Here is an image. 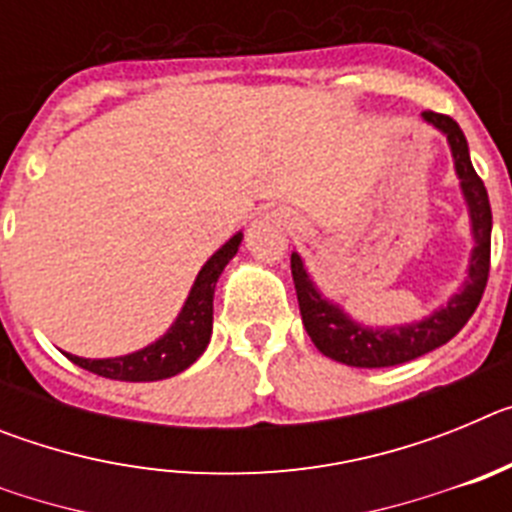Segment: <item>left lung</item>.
<instances>
[{
	"mask_svg": "<svg viewBox=\"0 0 512 512\" xmlns=\"http://www.w3.org/2000/svg\"><path fill=\"white\" fill-rule=\"evenodd\" d=\"M423 120L431 122L433 128H438L446 135L451 146V156H454L456 176L461 179V192H464V200H467L474 235L469 277L459 295H454L446 305L433 310L428 318L410 325L369 328V325L351 320L341 307L325 300L320 295V289L312 284L300 253H292V279H295L297 302H300V315L307 336L318 346L320 354H325L333 361H341L346 366L382 369V366L405 364V361H413L418 356L428 354L433 348L449 343L467 325V320L472 318L479 300L485 295L487 277H490L492 235V210L485 182L474 171L467 138H464L461 128L456 125V120L431 110L423 112Z\"/></svg>",
	"mask_w": 512,
	"mask_h": 512,
	"instance_id": "obj_1",
	"label": "left lung"
}]
</instances>
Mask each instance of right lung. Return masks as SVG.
<instances>
[{
	"mask_svg": "<svg viewBox=\"0 0 512 512\" xmlns=\"http://www.w3.org/2000/svg\"><path fill=\"white\" fill-rule=\"evenodd\" d=\"M241 241L243 233H235L220 251L212 253L207 264L200 269V274H197V279H194L179 318L156 343L140 348L135 354L115 356V359H81V356L74 354L66 356L76 366L87 369V372L107 379H120V382H158V379L184 372L187 366L200 359L202 351L210 343L215 284L225 266H228V261L238 253Z\"/></svg>",
	"mask_w": 512,
	"mask_h": 512,
	"instance_id": "1",
	"label": "right lung"
}]
</instances>
